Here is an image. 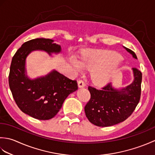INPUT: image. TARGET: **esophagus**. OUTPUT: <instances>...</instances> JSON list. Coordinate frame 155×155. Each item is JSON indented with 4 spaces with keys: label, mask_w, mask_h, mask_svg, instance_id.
Instances as JSON below:
<instances>
[{
    "label": "esophagus",
    "mask_w": 155,
    "mask_h": 155,
    "mask_svg": "<svg viewBox=\"0 0 155 155\" xmlns=\"http://www.w3.org/2000/svg\"><path fill=\"white\" fill-rule=\"evenodd\" d=\"M78 87L82 88V87H85V83H84V81L83 80H80L78 81Z\"/></svg>",
    "instance_id": "esophagus-1"
}]
</instances>
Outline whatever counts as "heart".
Wrapping results in <instances>:
<instances>
[{
	"label": "heart",
	"mask_w": 155,
	"mask_h": 155,
	"mask_svg": "<svg viewBox=\"0 0 155 155\" xmlns=\"http://www.w3.org/2000/svg\"><path fill=\"white\" fill-rule=\"evenodd\" d=\"M71 62L77 71L87 69L93 72L92 78L97 84L104 85L110 81L112 77L120 69V56L111 51L87 52L81 61L75 57H71Z\"/></svg>",
	"instance_id": "b5f03b06"
}]
</instances>
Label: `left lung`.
Wrapping results in <instances>:
<instances>
[{"instance_id":"1","label":"left lung","mask_w":155,"mask_h":155,"mask_svg":"<svg viewBox=\"0 0 155 155\" xmlns=\"http://www.w3.org/2000/svg\"><path fill=\"white\" fill-rule=\"evenodd\" d=\"M125 49L137 58L130 49ZM134 81L132 83L117 90L108 83L101 89L88 86L91 98L84 107L86 117L91 123L106 127L123 122L129 117L139 104L141 94L142 72L133 68Z\"/></svg>"}]
</instances>
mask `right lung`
<instances>
[{
    "label": "right lung",
    "mask_w": 155,
    "mask_h": 155,
    "mask_svg": "<svg viewBox=\"0 0 155 155\" xmlns=\"http://www.w3.org/2000/svg\"><path fill=\"white\" fill-rule=\"evenodd\" d=\"M35 50L58 53L61 46L49 38H35L25 42L13 56L8 76L12 97L23 113L38 120L53 118L64 100L78 89L77 81H72L52 71L45 77L31 80L26 74L25 61Z\"/></svg>",
    "instance_id": "obj_1"
}]
</instances>
